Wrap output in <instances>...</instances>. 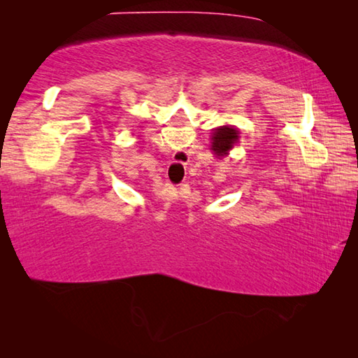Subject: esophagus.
<instances>
[{
	"instance_id": "esophagus-1",
	"label": "esophagus",
	"mask_w": 358,
	"mask_h": 358,
	"mask_svg": "<svg viewBox=\"0 0 358 358\" xmlns=\"http://www.w3.org/2000/svg\"><path fill=\"white\" fill-rule=\"evenodd\" d=\"M180 155H183V153H180Z\"/></svg>"
}]
</instances>
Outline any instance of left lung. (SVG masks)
I'll list each match as a JSON object with an SVG mask.
<instances>
[{"mask_svg":"<svg viewBox=\"0 0 358 358\" xmlns=\"http://www.w3.org/2000/svg\"><path fill=\"white\" fill-rule=\"evenodd\" d=\"M240 132L234 126H220V128L213 129V136H211V150L217 157L227 156L229 151L234 148L235 143H238Z\"/></svg>","mask_w":358,"mask_h":358,"instance_id":"1","label":"left lung"}]
</instances>
